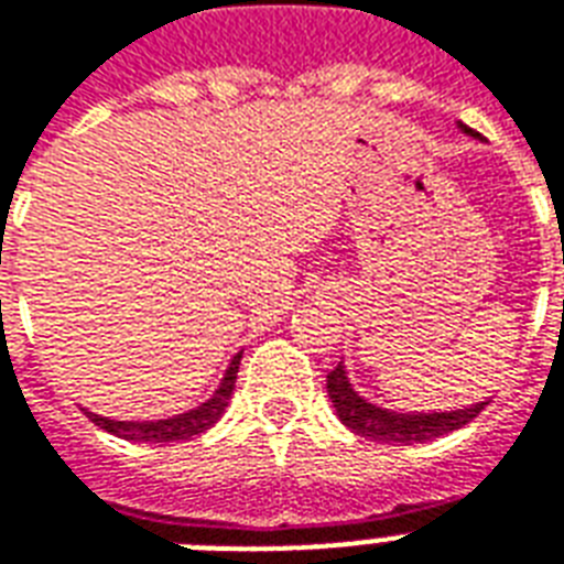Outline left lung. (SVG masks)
I'll use <instances>...</instances> for the list:
<instances>
[{
  "mask_svg": "<svg viewBox=\"0 0 564 564\" xmlns=\"http://www.w3.org/2000/svg\"><path fill=\"white\" fill-rule=\"evenodd\" d=\"M464 135L479 139V132L470 127L458 123ZM328 397L334 402L339 423L351 429L355 435L369 437V441H381V444H425L441 435H449L455 429H462L479 414L488 402H476V405L455 408V411H390V408L372 405L364 399L349 381L346 364L339 360L337 369L328 372Z\"/></svg>",
  "mask_w": 564,
  "mask_h": 564,
  "instance_id": "obj_1",
  "label": "left lung"
}]
</instances>
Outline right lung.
I'll use <instances>...</instances> for the list:
<instances>
[{"label":"right lung","mask_w":564,"mask_h":564,"mask_svg":"<svg viewBox=\"0 0 564 564\" xmlns=\"http://www.w3.org/2000/svg\"><path fill=\"white\" fill-rule=\"evenodd\" d=\"M239 360H242V351L234 355L230 367L225 369V378L218 381L215 393L206 402H200L197 408H188L183 414L165 416V420H109V416L85 414L91 416L94 423L111 432V435L123 437V441H132V444H174V441H188V437L200 435L209 425H215L225 414V408L230 405V397H234L236 387V372H239Z\"/></svg>","instance_id":"obj_1"}]
</instances>
